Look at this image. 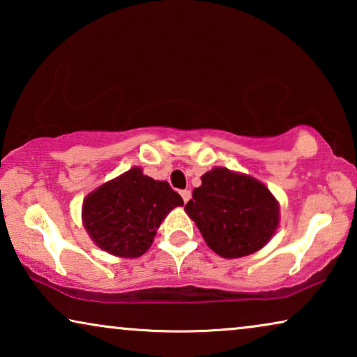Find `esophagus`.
<instances>
[{
    "label": "esophagus",
    "mask_w": 357,
    "mask_h": 357,
    "mask_svg": "<svg viewBox=\"0 0 357 357\" xmlns=\"http://www.w3.org/2000/svg\"><path fill=\"white\" fill-rule=\"evenodd\" d=\"M180 195H182L183 203H188V199L192 198V193H190V190H182V192H180Z\"/></svg>",
    "instance_id": "esophagus-1"
}]
</instances>
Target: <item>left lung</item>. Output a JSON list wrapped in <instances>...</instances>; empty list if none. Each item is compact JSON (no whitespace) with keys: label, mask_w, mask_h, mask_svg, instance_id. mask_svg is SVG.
Wrapping results in <instances>:
<instances>
[{"label":"left lung","mask_w":357,"mask_h":357,"mask_svg":"<svg viewBox=\"0 0 357 357\" xmlns=\"http://www.w3.org/2000/svg\"><path fill=\"white\" fill-rule=\"evenodd\" d=\"M204 242L222 258L252 255L266 245L280 227V202L252 175L214 167L185 204Z\"/></svg>","instance_id":"1"}]
</instances>
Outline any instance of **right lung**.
I'll return each instance as SVG.
<instances>
[{
  "mask_svg": "<svg viewBox=\"0 0 357 357\" xmlns=\"http://www.w3.org/2000/svg\"><path fill=\"white\" fill-rule=\"evenodd\" d=\"M183 199L165 180H154L131 167L102 183L82 202V226L100 250L138 258L153 245L165 216Z\"/></svg>",
  "mask_w": 357,
  "mask_h": 357,
  "instance_id": "1",
  "label": "right lung"
}]
</instances>
